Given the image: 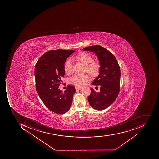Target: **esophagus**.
<instances>
[{
	"mask_svg": "<svg viewBox=\"0 0 159 159\" xmlns=\"http://www.w3.org/2000/svg\"><path fill=\"white\" fill-rule=\"evenodd\" d=\"M82 87H75V89L76 90H79L82 89Z\"/></svg>",
	"mask_w": 159,
	"mask_h": 159,
	"instance_id": "1",
	"label": "esophagus"
}]
</instances>
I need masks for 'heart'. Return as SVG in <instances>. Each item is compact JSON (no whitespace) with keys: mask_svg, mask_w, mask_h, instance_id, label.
<instances>
[{"mask_svg":"<svg viewBox=\"0 0 159 159\" xmlns=\"http://www.w3.org/2000/svg\"><path fill=\"white\" fill-rule=\"evenodd\" d=\"M74 59L81 62L85 66V71L92 75H96L99 70L100 66L98 62L93 61L91 55L86 52H81L74 57ZM64 69L66 74L70 75L72 73V62L71 60L66 61L64 66ZM89 80V77L86 75H75L73 76L70 82L73 85L77 86H82Z\"/></svg>","mask_w":159,"mask_h":159,"instance_id":"b5f03b06","label":"heart"}]
</instances>
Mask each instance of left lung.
I'll use <instances>...</instances> for the list:
<instances>
[{"mask_svg":"<svg viewBox=\"0 0 159 159\" xmlns=\"http://www.w3.org/2000/svg\"><path fill=\"white\" fill-rule=\"evenodd\" d=\"M82 50L93 52L99 60V75L92 84L99 85L100 91L96 92L91 88V93L87 99L93 108L97 110H104L114 102L120 92V66L114 55L101 46H90Z\"/></svg>","mask_w":159,"mask_h":159,"instance_id":"left-lung-1","label":"left lung"}]
</instances>
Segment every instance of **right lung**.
Returning a JSON list of instances; mask_svg holds the SVG:
<instances>
[{"instance_id": "add662e5", "label": "right lung", "mask_w": 159, "mask_h": 159, "mask_svg": "<svg viewBox=\"0 0 159 159\" xmlns=\"http://www.w3.org/2000/svg\"><path fill=\"white\" fill-rule=\"evenodd\" d=\"M74 50H51L43 54L35 68L36 88L46 107L57 114H64L69 110L75 88L68 85L62 92L59 89L65 74L64 66Z\"/></svg>"}]
</instances>
